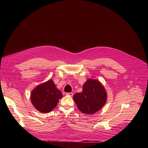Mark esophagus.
<instances>
[{
	"instance_id": "obj_1",
	"label": "esophagus",
	"mask_w": 148,
	"mask_h": 148,
	"mask_svg": "<svg viewBox=\"0 0 148 148\" xmlns=\"http://www.w3.org/2000/svg\"><path fill=\"white\" fill-rule=\"evenodd\" d=\"M66 94L67 95H69L70 97H73V92H67Z\"/></svg>"
}]
</instances>
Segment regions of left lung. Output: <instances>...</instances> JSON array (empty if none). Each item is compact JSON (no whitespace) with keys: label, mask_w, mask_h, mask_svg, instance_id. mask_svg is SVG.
<instances>
[{"label":"left lung","mask_w":148,"mask_h":148,"mask_svg":"<svg viewBox=\"0 0 148 148\" xmlns=\"http://www.w3.org/2000/svg\"><path fill=\"white\" fill-rule=\"evenodd\" d=\"M107 98V92L101 82L88 79L84 84L82 92L76 93L73 99L81 112L90 115L99 111L106 103Z\"/></svg>","instance_id":"left-lung-1"}]
</instances>
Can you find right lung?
<instances>
[{"label": "right lung", "instance_id": "obj_1", "mask_svg": "<svg viewBox=\"0 0 148 148\" xmlns=\"http://www.w3.org/2000/svg\"><path fill=\"white\" fill-rule=\"evenodd\" d=\"M62 97L52 79L37 86L31 93V101L35 108L43 113L52 111Z\"/></svg>", "mask_w": 148, "mask_h": 148}]
</instances>
